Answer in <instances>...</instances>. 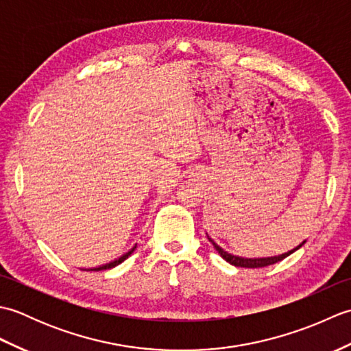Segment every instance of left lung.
<instances>
[{"label":"left lung","mask_w":351,"mask_h":351,"mask_svg":"<svg viewBox=\"0 0 351 351\" xmlns=\"http://www.w3.org/2000/svg\"><path fill=\"white\" fill-rule=\"evenodd\" d=\"M206 237H208V235H206ZM208 240L211 241V244L214 245V249L219 252V255H220L223 259H225L226 263L232 264V265H235V267H244V268H261V267H267V265H271V264L279 263V261L285 259L287 256L291 255V253H294L297 249H300L302 245H303L304 243H306V241H303L302 244L297 245L295 249L289 250V252H287V253H282V255H279V256H270V258H241V256L230 255V253L223 250L217 243H214V241L211 240L210 237H208Z\"/></svg>","instance_id":"1"}]
</instances>
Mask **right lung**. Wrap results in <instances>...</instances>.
Wrapping results in <instances>:
<instances>
[{"label":"right lung","mask_w":351,"mask_h":351,"mask_svg":"<svg viewBox=\"0 0 351 351\" xmlns=\"http://www.w3.org/2000/svg\"><path fill=\"white\" fill-rule=\"evenodd\" d=\"M137 247V244L136 245H134V247L130 250V252H126L125 253V255H122L121 258H119V259H114L113 261V263H108V264H106V265H101V267H98V268H93V271H101V270H108V268H113V267H116V265H119V264H121V263H123V261L126 259V258H128L130 255H131V253L134 252V249H136Z\"/></svg>","instance_id":"1"}]
</instances>
